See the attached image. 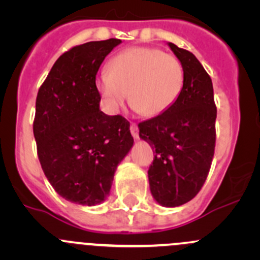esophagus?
<instances>
[{
  "instance_id": "esophagus-1",
  "label": "esophagus",
  "mask_w": 260,
  "mask_h": 260,
  "mask_svg": "<svg viewBox=\"0 0 260 260\" xmlns=\"http://www.w3.org/2000/svg\"><path fill=\"white\" fill-rule=\"evenodd\" d=\"M131 133H132L135 140H138V138H140V135H138V127L136 123H131Z\"/></svg>"
}]
</instances>
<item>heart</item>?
Here are the masks:
<instances>
[{
	"label": "heart",
	"mask_w": 260,
	"mask_h": 260,
	"mask_svg": "<svg viewBox=\"0 0 260 260\" xmlns=\"http://www.w3.org/2000/svg\"><path fill=\"white\" fill-rule=\"evenodd\" d=\"M185 83L181 61L161 49L137 48L118 52L95 79V88L106 108L117 113L128 99L145 117L169 111L179 99Z\"/></svg>",
	"instance_id": "1"
}]
</instances>
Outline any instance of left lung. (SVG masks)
Masks as SVG:
<instances>
[{"label":"left lung","instance_id":"left-lung-1","mask_svg":"<svg viewBox=\"0 0 260 260\" xmlns=\"http://www.w3.org/2000/svg\"><path fill=\"white\" fill-rule=\"evenodd\" d=\"M185 72V83L174 106L140 123V138L153 149L148 170L149 190L165 208L192 200L203 187L215 148L212 81L192 52L167 43Z\"/></svg>","mask_w":260,"mask_h":260}]
</instances>
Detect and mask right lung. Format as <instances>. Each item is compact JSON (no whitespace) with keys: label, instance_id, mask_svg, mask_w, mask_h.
<instances>
[{"label":"right lung","instance_id":"obj_1","mask_svg":"<svg viewBox=\"0 0 260 260\" xmlns=\"http://www.w3.org/2000/svg\"><path fill=\"white\" fill-rule=\"evenodd\" d=\"M118 39L90 41L55 61L36 98L34 136L46 179L79 205L103 203L115 170L133 147L129 123L99 109L95 77Z\"/></svg>","mask_w":260,"mask_h":260}]
</instances>
